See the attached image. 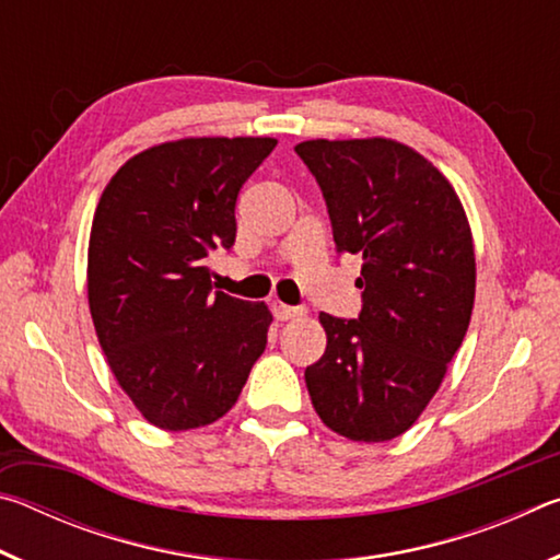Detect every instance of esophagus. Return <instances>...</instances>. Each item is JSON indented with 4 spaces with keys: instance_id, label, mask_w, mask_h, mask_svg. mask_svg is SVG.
Listing matches in <instances>:
<instances>
[{
    "instance_id": "1",
    "label": "esophagus",
    "mask_w": 560,
    "mask_h": 560,
    "mask_svg": "<svg viewBox=\"0 0 560 560\" xmlns=\"http://www.w3.org/2000/svg\"><path fill=\"white\" fill-rule=\"evenodd\" d=\"M271 311H273V316H277V320H291V318H299V316H303V311H301V308H296V306H287V303H281V301L273 303Z\"/></svg>"
}]
</instances>
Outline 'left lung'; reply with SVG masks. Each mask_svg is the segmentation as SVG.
Masks as SVG:
<instances>
[{
    "mask_svg": "<svg viewBox=\"0 0 560 560\" xmlns=\"http://www.w3.org/2000/svg\"><path fill=\"white\" fill-rule=\"evenodd\" d=\"M296 153L324 192L336 249L363 257L360 316H318L328 343L306 368L311 402L348 440H393L438 393L469 328L467 214L450 179L395 140H306Z\"/></svg>",
    "mask_w": 560,
    "mask_h": 560,
    "instance_id": "8db88e82",
    "label": "left lung"
}]
</instances>
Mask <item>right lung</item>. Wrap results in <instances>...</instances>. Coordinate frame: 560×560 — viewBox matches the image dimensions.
I'll return each instance as SVG.
<instances>
[{
	"label": "right lung",
	"instance_id": "1",
	"mask_svg": "<svg viewBox=\"0 0 560 560\" xmlns=\"http://www.w3.org/2000/svg\"><path fill=\"white\" fill-rule=\"evenodd\" d=\"M273 138H185L110 177L93 214L89 306L118 385L160 430L220 420L267 348L264 303L212 289L210 252L232 249L236 195Z\"/></svg>",
	"mask_w": 560,
	"mask_h": 560
}]
</instances>
